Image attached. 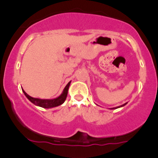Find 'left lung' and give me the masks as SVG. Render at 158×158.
<instances>
[{
    "label": "left lung",
    "instance_id": "8db88e82",
    "mask_svg": "<svg viewBox=\"0 0 158 158\" xmlns=\"http://www.w3.org/2000/svg\"><path fill=\"white\" fill-rule=\"evenodd\" d=\"M127 104V103H125V104H124V105H122V106H120V107H122V106H125V105H126ZM120 107H119V108H120Z\"/></svg>",
    "mask_w": 158,
    "mask_h": 158
}]
</instances>
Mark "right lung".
I'll list each match as a JSON object with an SVG mask.
<instances>
[{
  "mask_svg": "<svg viewBox=\"0 0 158 158\" xmlns=\"http://www.w3.org/2000/svg\"><path fill=\"white\" fill-rule=\"evenodd\" d=\"M70 82H71V81L69 82V83L66 85V87L63 89V92H62V94L60 96L56 97V98H52V99H41V98H33V97L30 96L27 93H26V92H25L23 89H22V91H23V92L24 93V95H26L27 98L33 104H34L35 106H40V107L44 108V109H51V108H54L56 107V106H60V105H62L64 102L65 100H66V96H67Z\"/></svg>",
  "mask_w": 158,
  "mask_h": 158,
  "instance_id": "add662e5",
  "label": "right lung"
}]
</instances>
